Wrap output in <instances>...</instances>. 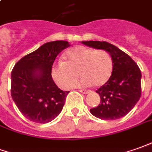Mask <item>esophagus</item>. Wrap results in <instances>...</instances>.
<instances>
[{"mask_svg":"<svg viewBox=\"0 0 152 152\" xmlns=\"http://www.w3.org/2000/svg\"><path fill=\"white\" fill-rule=\"evenodd\" d=\"M79 92H81L82 94H87L89 93L90 91L89 90H85V89H80L79 90Z\"/></svg>","mask_w":152,"mask_h":152,"instance_id":"obj_1","label":"esophagus"}]
</instances>
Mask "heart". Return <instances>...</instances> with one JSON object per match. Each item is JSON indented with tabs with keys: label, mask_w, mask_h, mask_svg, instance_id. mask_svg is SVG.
I'll list each match as a JSON object with an SVG mask.
<instances>
[{
	"label": "heart",
	"mask_w": 152,
	"mask_h": 152,
	"mask_svg": "<svg viewBox=\"0 0 152 152\" xmlns=\"http://www.w3.org/2000/svg\"><path fill=\"white\" fill-rule=\"evenodd\" d=\"M64 61H58L51 68V75L63 89L74 86L78 74L83 78L79 86H102L113 74V63L111 54L104 50H94L85 46H76L64 54Z\"/></svg>",
	"instance_id": "obj_1"
}]
</instances>
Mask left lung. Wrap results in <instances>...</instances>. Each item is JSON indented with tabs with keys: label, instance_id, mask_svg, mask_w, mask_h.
<instances>
[{
	"label": "left lung",
	"instance_id": "left-lung-1",
	"mask_svg": "<svg viewBox=\"0 0 152 152\" xmlns=\"http://www.w3.org/2000/svg\"><path fill=\"white\" fill-rule=\"evenodd\" d=\"M82 43L107 51L113 63L109 80L96 90L101 98L100 104L91 108L90 113L103 120H116L126 116L142 95V73L139 67L128 54L110 43L97 40Z\"/></svg>",
	"mask_w": 152,
	"mask_h": 152
}]
</instances>
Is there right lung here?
<instances>
[{"label":"right lung","mask_w":152,"mask_h":152,"mask_svg":"<svg viewBox=\"0 0 152 152\" xmlns=\"http://www.w3.org/2000/svg\"><path fill=\"white\" fill-rule=\"evenodd\" d=\"M69 46L64 40L46 43L15 64L10 94L20 112L30 121L47 123L62 111L69 92L55 84L51 68L57 55Z\"/></svg>","instance_id":"right-lung-1"}]
</instances>
